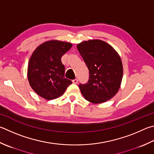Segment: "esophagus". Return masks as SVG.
<instances>
[{
  "label": "esophagus",
  "instance_id": "1",
  "mask_svg": "<svg viewBox=\"0 0 154 154\" xmlns=\"http://www.w3.org/2000/svg\"><path fill=\"white\" fill-rule=\"evenodd\" d=\"M72 83H75V84H77V83H78V79H75L72 80Z\"/></svg>",
  "mask_w": 154,
  "mask_h": 154
}]
</instances>
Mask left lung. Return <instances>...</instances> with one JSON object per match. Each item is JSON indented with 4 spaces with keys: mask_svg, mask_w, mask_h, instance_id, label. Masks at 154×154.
Masks as SVG:
<instances>
[{
    "mask_svg": "<svg viewBox=\"0 0 154 154\" xmlns=\"http://www.w3.org/2000/svg\"><path fill=\"white\" fill-rule=\"evenodd\" d=\"M77 47L89 71L88 82L79 85L84 98L93 104L112 98L121 88L123 75L119 53L101 40L83 41Z\"/></svg>",
    "mask_w": 154,
    "mask_h": 154,
    "instance_id": "8db88e82",
    "label": "left lung"
}]
</instances>
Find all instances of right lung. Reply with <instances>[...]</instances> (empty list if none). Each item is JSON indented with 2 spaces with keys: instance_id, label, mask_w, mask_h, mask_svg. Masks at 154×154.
<instances>
[{
  "instance_id": "add662e5",
  "label": "right lung",
  "mask_w": 154,
  "mask_h": 154,
  "mask_svg": "<svg viewBox=\"0 0 154 154\" xmlns=\"http://www.w3.org/2000/svg\"><path fill=\"white\" fill-rule=\"evenodd\" d=\"M72 44L52 40L38 46L33 52L27 66V79L31 88L47 100L58 98L72 82L65 77V66L61 57Z\"/></svg>"
}]
</instances>
